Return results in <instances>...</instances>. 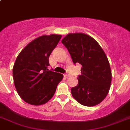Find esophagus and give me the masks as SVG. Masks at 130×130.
<instances>
[{
  "instance_id": "esophagus-1",
  "label": "esophagus",
  "mask_w": 130,
  "mask_h": 130,
  "mask_svg": "<svg viewBox=\"0 0 130 130\" xmlns=\"http://www.w3.org/2000/svg\"><path fill=\"white\" fill-rule=\"evenodd\" d=\"M70 76V73H68V72L65 73V74H64V76L67 77H67H69Z\"/></svg>"
}]
</instances>
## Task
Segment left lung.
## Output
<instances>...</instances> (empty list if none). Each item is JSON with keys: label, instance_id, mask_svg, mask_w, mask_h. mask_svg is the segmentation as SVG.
<instances>
[{"label": "left lung", "instance_id": "8db88e82", "mask_svg": "<svg viewBox=\"0 0 130 130\" xmlns=\"http://www.w3.org/2000/svg\"><path fill=\"white\" fill-rule=\"evenodd\" d=\"M74 64L82 65L78 84L71 89L74 99L85 106L101 103L109 92L112 72L104 51L92 37L77 32L68 34L62 40Z\"/></svg>", "mask_w": 130, "mask_h": 130}]
</instances>
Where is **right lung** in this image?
Listing matches in <instances>:
<instances>
[{"mask_svg":"<svg viewBox=\"0 0 130 130\" xmlns=\"http://www.w3.org/2000/svg\"><path fill=\"white\" fill-rule=\"evenodd\" d=\"M62 35H43L21 51L13 68V78L20 98L29 104L42 105L53 97L62 74L48 70L49 58Z\"/></svg>","mask_w":130,"mask_h":130,"instance_id":"1","label":"right lung"}]
</instances>
